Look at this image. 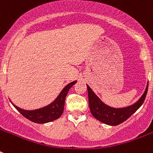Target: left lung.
Returning a JSON list of instances; mask_svg holds the SVG:
<instances>
[{"label": "left lung", "instance_id": "8db88e82", "mask_svg": "<svg viewBox=\"0 0 153 153\" xmlns=\"http://www.w3.org/2000/svg\"><path fill=\"white\" fill-rule=\"evenodd\" d=\"M86 86L88 91L89 106L91 114L102 123L109 126H117L126 121L141 106L147 94L149 82L147 83L145 92L138 101L134 104L123 108H114L106 105L96 95V94L88 85Z\"/></svg>", "mask_w": 153, "mask_h": 153}]
</instances>
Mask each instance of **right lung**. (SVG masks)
<instances>
[{"mask_svg":"<svg viewBox=\"0 0 153 153\" xmlns=\"http://www.w3.org/2000/svg\"><path fill=\"white\" fill-rule=\"evenodd\" d=\"M76 82L77 81H73L67 84V86L61 91L59 94L57 96V98H55V100L46 106L42 107L39 109H32V110L23 109L13 104L11 100L10 102H12L13 106L15 107L23 116L25 117L29 121L38 124L51 122V121H55V120L59 118L62 114L63 109H64L65 99H66L67 93H68L70 89L71 88Z\"/></svg>","mask_w":153,"mask_h":153,"instance_id":"right-lung-1","label":"right lung"}]
</instances>
